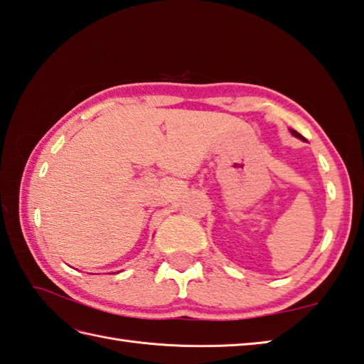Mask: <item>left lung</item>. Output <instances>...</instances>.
I'll use <instances>...</instances> for the list:
<instances>
[{
	"label": "left lung",
	"mask_w": 364,
	"mask_h": 364,
	"mask_svg": "<svg viewBox=\"0 0 364 364\" xmlns=\"http://www.w3.org/2000/svg\"><path fill=\"white\" fill-rule=\"evenodd\" d=\"M291 134H294V135H295V137H298V139H301V140H304V137H303V135H301V134H298L296 131H294V129H291Z\"/></svg>",
	"instance_id": "8db88e82"
}]
</instances>
